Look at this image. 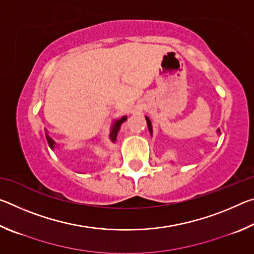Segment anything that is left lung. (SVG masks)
I'll list each match as a JSON object with an SVG mask.
<instances>
[{
    "instance_id": "obj_1",
    "label": "left lung",
    "mask_w": 254,
    "mask_h": 254,
    "mask_svg": "<svg viewBox=\"0 0 254 254\" xmlns=\"http://www.w3.org/2000/svg\"><path fill=\"white\" fill-rule=\"evenodd\" d=\"M145 120H147V123H148V127H149V131H150V133H151L152 134V127H151V122H150V120H149V118H147L145 117ZM220 131V130H218Z\"/></svg>"
}]
</instances>
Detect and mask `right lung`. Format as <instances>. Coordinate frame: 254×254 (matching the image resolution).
Masks as SVG:
<instances>
[{
  "label": "right lung",
  "instance_id": "add662e5",
  "mask_svg": "<svg viewBox=\"0 0 254 254\" xmlns=\"http://www.w3.org/2000/svg\"><path fill=\"white\" fill-rule=\"evenodd\" d=\"M127 120V117H123L122 119H120L119 121L117 122V124H115L114 126V128H113V131H115V134H117L118 133V131L120 130V127H121V124L126 121ZM47 141H48V144H49V147L51 148V149H54V147H55V142L53 140H51V137H49L48 135H47ZM113 141H115V136L113 137Z\"/></svg>",
  "mask_w": 254,
  "mask_h": 254
}]
</instances>
